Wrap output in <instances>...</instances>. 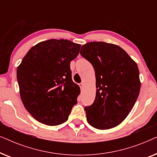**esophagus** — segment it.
Instances as JSON below:
<instances>
[{
    "label": "esophagus",
    "mask_w": 157,
    "mask_h": 157,
    "mask_svg": "<svg viewBox=\"0 0 157 157\" xmlns=\"http://www.w3.org/2000/svg\"><path fill=\"white\" fill-rule=\"evenodd\" d=\"M79 86H80L81 89H82L84 87V83H79Z\"/></svg>",
    "instance_id": "34e87169"
}]
</instances>
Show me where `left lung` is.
Wrapping results in <instances>:
<instances>
[{
    "mask_svg": "<svg viewBox=\"0 0 157 157\" xmlns=\"http://www.w3.org/2000/svg\"><path fill=\"white\" fill-rule=\"evenodd\" d=\"M81 55L93 65L96 98L86 106L87 121L98 129H109L121 123L132 111L141 88L136 62L121 47L105 42H89Z\"/></svg>",
    "mask_w": 157,
    "mask_h": 157,
    "instance_id": "left-lung-1",
    "label": "left lung"
}]
</instances>
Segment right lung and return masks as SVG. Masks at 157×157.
I'll use <instances>...</instances> for the list:
<instances>
[{"label": "right lung", "mask_w": 157, "mask_h": 157, "mask_svg": "<svg viewBox=\"0 0 157 157\" xmlns=\"http://www.w3.org/2000/svg\"><path fill=\"white\" fill-rule=\"evenodd\" d=\"M80 48V44L66 39L40 42L30 49L17 68L21 101L40 123H63L77 104L80 88L72 81L70 63Z\"/></svg>", "instance_id": "add662e5"}]
</instances>
